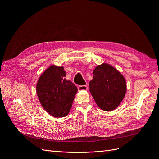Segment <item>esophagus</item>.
<instances>
[{
    "label": "esophagus",
    "mask_w": 159,
    "mask_h": 159,
    "mask_svg": "<svg viewBox=\"0 0 159 159\" xmlns=\"http://www.w3.org/2000/svg\"><path fill=\"white\" fill-rule=\"evenodd\" d=\"M79 91H85L88 90V86L87 85H80L78 88Z\"/></svg>",
    "instance_id": "esophagus-1"
}]
</instances>
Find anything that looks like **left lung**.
I'll list each match as a JSON object with an SVG mask.
<instances>
[{"label":"left lung","instance_id":"8db88e82","mask_svg":"<svg viewBox=\"0 0 159 159\" xmlns=\"http://www.w3.org/2000/svg\"><path fill=\"white\" fill-rule=\"evenodd\" d=\"M89 91L95 103L104 111H113L123 101L127 91L126 80L113 66L103 63L95 67Z\"/></svg>","mask_w":159,"mask_h":159}]
</instances>
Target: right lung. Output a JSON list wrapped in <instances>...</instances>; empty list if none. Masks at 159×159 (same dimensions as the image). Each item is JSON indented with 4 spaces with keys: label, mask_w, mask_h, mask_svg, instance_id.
<instances>
[{
    "label": "right lung",
    "mask_w": 159,
    "mask_h": 159,
    "mask_svg": "<svg viewBox=\"0 0 159 159\" xmlns=\"http://www.w3.org/2000/svg\"><path fill=\"white\" fill-rule=\"evenodd\" d=\"M63 66L52 65L38 78L36 93L40 102L47 112L55 117H64L70 113L76 86L65 77Z\"/></svg>",
    "instance_id": "obj_1"
}]
</instances>
